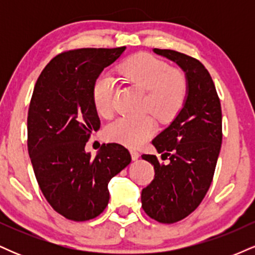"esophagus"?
<instances>
[{
	"label": "esophagus",
	"mask_w": 255,
	"mask_h": 255,
	"mask_svg": "<svg viewBox=\"0 0 255 255\" xmlns=\"http://www.w3.org/2000/svg\"><path fill=\"white\" fill-rule=\"evenodd\" d=\"M129 152H130L131 159H133V160H136L137 158H139V152H137L136 150H134V148H130Z\"/></svg>",
	"instance_id": "34e87169"
}]
</instances>
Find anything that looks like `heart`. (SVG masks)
I'll return each mask as SVG.
<instances>
[{"instance_id": "heart-1", "label": "heart", "mask_w": 255, "mask_h": 255, "mask_svg": "<svg viewBox=\"0 0 255 255\" xmlns=\"http://www.w3.org/2000/svg\"><path fill=\"white\" fill-rule=\"evenodd\" d=\"M120 73L142 91H147L146 108L160 121L168 122L182 109L187 97V80L183 73L170 69L164 61L148 54H136L126 60ZM115 80L109 74H101L92 87V101L101 116L113 113ZM157 125L152 116L119 118L108 125L105 134L111 141L136 147L153 135Z\"/></svg>"}]
</instances>
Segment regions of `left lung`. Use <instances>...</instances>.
I'll use <instances>...</instances> for the list:
<instances>
[{"label":"left lung","instance_id":"1","mask_svg":"<svg viewBox=\"0 0 255 255\" xmlns=\"http://www.w3.org/2000/svg\"><path fill=\"white\" fill-rule=\"evenodd\" d=\"M154 54L172 61L187 80V97L171 124L152 140L154 154L142 159L154 166V178L141 192V206L159 223H176L200 205L211 186L222 145V109L211 75L188 55L166 49Z\"/></svg>","mask_w":255,"mask_h":255}]
</instances>
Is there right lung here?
I'll return each instance as SVG.
<instances>
[{
	"label": "right lung",
	"instance_id": "right-lung-1",
	"mask_svg": "<svg viewBox=\"0 0 255 255\" xmlns=\"http://www.w3.org/2000/svg\"><path fill=\"white\" fill-rule=\"evenodd\" d=\"M115 49H78L57 55L40 73L27 116V148L39 188L55 211L75 222L101 215L108 183L130 163L120 144H103L95 158L85 151L101 127L92 87L104 68L124 54Z\"/></svg>",
	"mask_w": 255,
	"mask_h": 255
}]
</instances>
